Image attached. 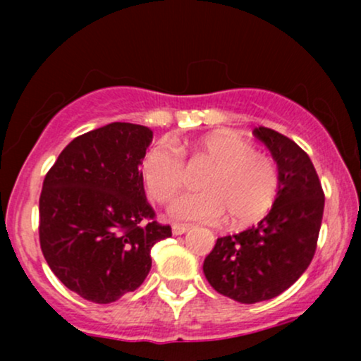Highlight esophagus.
I'll return each mask as SVG.
<instances>
[{
	"label": "esophagus",
	"instance_id": "obj_1",
	"mask_svg": "<svg viewBox=\"0 0 361 361\" xmlns=\"http://www.w3.org/2000/svg\"><path fill=\"white\" fill-rule=\"evenodd\" d=\"M171 231H173V234H175V235H181V234L188 233L190 226H181V224H173Z\"/></svg>",
	"mask_w": 361,
	"mask_h": 361
}]
</instances>
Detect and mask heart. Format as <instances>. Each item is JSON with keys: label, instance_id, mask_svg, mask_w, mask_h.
Segmentation results:
<instances>
[{"label": "heart", "instance_id": "b5f03b06", "mask_svg": "<svg viewBox=\"0 0 361 361\" xmlns=\"http://www.w3.org/2000/svg\"><path fill=\"white\" fill-rule=\"evenodd\" d=\"M195 163L210 164L202 175L198 192L176 197L168 214L181 222H221L226 214L234 226L258 221L268 210L276 185L275 163L256 152L247 140L234 134H212L198 140ZM147 193L166 202L185 185L183 151L171 140H159L149 147L140 164Z\"/></svg>", "mask_w": 361, "mask_h": 361}]
</instances>
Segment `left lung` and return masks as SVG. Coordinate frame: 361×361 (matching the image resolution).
Listing matches in <instances>:
<instances>
[{"mask_svg":"<svg viewBox=\"0 0 361 361\" xmlns=\"http://www.w3.org/2000/svg\"><path fill=\"white\" fill-rule=\"evenodd\" d=\"M252 134L279 166L276 198L258 226L219 238L204 261L209 283L241 304L270 300L300 279L316 252L324 212V192L307 152L271 128Z\"/></svg>","mask_w":361,"mask_h":361,"instance_id":"obj_1","label":"left lung"}]
</instances>
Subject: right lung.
<instances>
[{"label":"right lung","mask_w":361,"mask_h":361,"mask_svg":"<svg viewBox=\"0 0 361 361\" xmlns=\"http://www.w3.org/2000/svg\"><path fill=\"white\" fill-rule=\"evenodd\" d=\"M151 140V128L109 123L73 139L45 175L40 250L54 275L94 304L139 288L152 246L171 235L144 192L140 164Z\"/></svg>","instance_id":"obj_1"}]
</instances>
